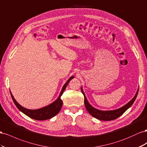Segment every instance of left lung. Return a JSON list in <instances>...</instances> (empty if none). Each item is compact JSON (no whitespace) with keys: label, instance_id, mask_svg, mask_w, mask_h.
<instances>
[{"label":"left lung","instance_id":"8db88e82","mask_svg":"<svg viewBox=\"0 0 147 147\" xmlns=\"http://www.w3.org/2000/svg\"><path fill=\"white\" fill-rule=\"evenodd\" d=\"M81 91L82 92L84 96L85 107L87 109V111L89 112L92 116L94 117V118H95L99 119V120L111 121V120H114V119H116L118 118H119V117L122 115L129 108H130L132 105V104L134 103V101H135V100L137 96L139 89L137 90V93L135 95V96H134V97L131 100V101L128 102L126 105H125L124 106H123V107H121L119 109H117V110H111V111L98 110H97V109H96V108H94L93 107H92L89 104V103L88 102L85 96V94H84V92L82 90V87H81Z\"/></svg>","mask_w":147,"mask_h":147}]
</instances>
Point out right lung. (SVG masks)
I'll use <instances>...</instances> for the list:
<instances>
[{"mask_svg": "<svg viewBox=\"0 0 147 147\" xmlns=\"http://www.w3.org/2000/svg\"><path fill=\"white\" fill-rule=\"evenodd\" d=\"M73 78H74V76H71V78H69L68 81L65 84V85L62 88L59 97H58V98L55 100V102H53L52 103L50 104L47 107H45L44 108H42L40 109H37V110H29V109L25 108L22 106H21L16 101L11 92H10V94L11 96L12 100H13L14 103L15 104L16 107L18 108V110L22 112H23L24 114L29 117V118L36 119V120H39V121L49 119L53 118V117L55 116V115H57L60 111L62 105H63V101L61 99V96L63 94V92L65 91L66 86H68L69 82Z\"/></svg>", "mask_w": 147, "mask_h": 147, "instance_id": "1", "label": "right lung"}]
</instances>
